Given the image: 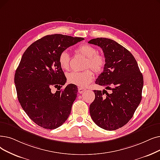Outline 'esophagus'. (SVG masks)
I'll return each instance as SVG.
<instances>
[{
  "label": "esophagus",
  "mask_w": 160,
  "mask_h": 160,
  "mask_svg": "<svg viewBox=\"0 0 160 160\" xmlns=\"http://www.w3.org/2000/svg\"><path fill=\"white\" fill-rule=\"evenodd\" d=\"M85 91H86V89L83 88H78V92L79 93H83Z\"/></svg>",
  "instance_id": "obj_1"
}]
</instances>
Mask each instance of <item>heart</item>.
<instances>
[{
	"label": "heart",
	"instance_id": "1",
	"mask_svg": "<svg viewBox=\"0 0 160 160\" xmlns=\"http://www.w3.org/2000/svg\"><path fill=\"white\" fill-rule=\"evenodd\" d=\"M75 53L86 58L85 68H91L95 73H101L106 64V59L103 55L97 53L96 48L89 44H82L75 50ZM58 62L60 67L68 70L70 67V56L66 51L60 53ZM67 81L70 84L78 87H85L91 83L94 78V74L90 69L82 72H71L67 75Z\"/></svg>",
	"mask_w": 160,
	"mask_h": 160
}]
</instances>
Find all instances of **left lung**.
I'll list each match as a JSON object with an SVG mask.
<instances>
[{"mask_svg": "<svg viewBox=\"0 0 160 160\" xmlns=\"http://www.w3.org/2000/svg\"><path fill=\"white\" fill-rule=\"evenodd\" d=\"M88 43L103 51L106 64L95 84L112 90H97L89 106L93 121L105 130L123 127L133 117L142 99L143 76L133 55L116 41L107 38L92 39ZM105 93L106 96L103 95Z\"/></svg>", "mask_w": 160, "mask_h": 160, "instance_id": "8db88e82", "label": "left lung"}]
</instances>
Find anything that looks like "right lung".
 <instances>
[{
  "instance_id": "1",
  "label": "right lung",
  "mask_w": 160,
  "mask_h": 160,
  "mask_svg": "<svg viewBox=\"0 0 160 160\" xmlns=\"http://www.w3.org/2000/svg\"><path fill=\"white\" fill-rule=\"evenodd\" d=\"M84 38L60 34L46 35L34 42L25 50L14 76L18 99L30 119L44 129L59 128L68 118L78 88L67 85L58 89L67 78L60 67L61 52Z\"/></svg>"
}]
</instances>
